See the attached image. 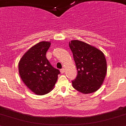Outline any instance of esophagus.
<instances>
[{
  "label": "esophagus",
  "mask_w": 126,
  "mask_h": 126,
  "mask_svg": "<svg viewBox=\"0 0 126 126\" xmlns=\"http://www.w3.org/2000/svg\"><path fill=\"white\" fill-rule=\"evenodd\" d=\"M64 71H65V70H64V68L61 69V70H60V72H61V73H63L64 72Z\"/></svg>",
  "instance_id": "34e87169"
}]
</instances>
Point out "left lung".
<instances>
[{"instance_id":"obj_1","label":"left lung","mask_w":126,"mask_h":126,"mask_svg":"<svg viewBox=\"0 0 126 126\" xmlns=\"http://www.w3.org/2000/svg\"><path fill=\"white\" fill-rule=\"evenodd\" d=\"M69 46L73 55L78 75L72 81L73 88L84 94L94 93L103 84L107 72L106 60L101 50L79 40Z\"/></svg>"}]
</instances>
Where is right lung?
Returning a JSON list of instances; mask_svg holds the SVG:
<instances>
[{
    "instance_id": "obj_1",
    "label": "right lung",
    "mask_w": 126,
    "mask_h": 126,
    "mask_svg": "<svg viewBox=\"0 0 126 126\" xmlns=\"http://www.w3.org/2000/svg\"><path fill=\"white\" fill-rule=\"evenodd\" d=\"M50 45L48 42H39L24 54L18 63L22 81L37 95L45 94L53 90L60 73L46 57Z\"/></svg>"
}]
</instances>
